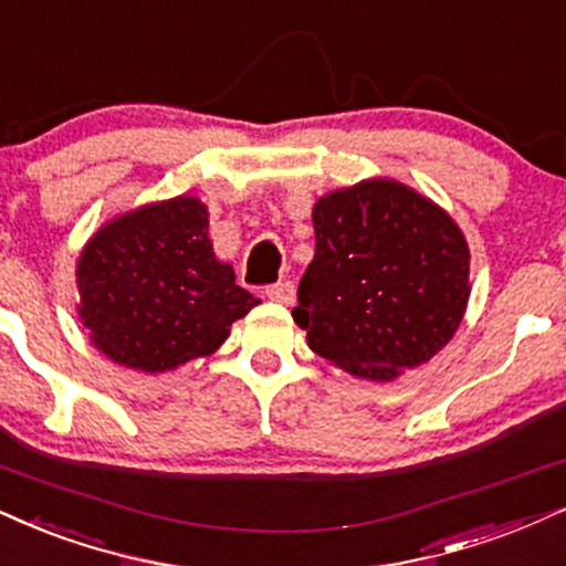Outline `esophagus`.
<instances>
[{"instance_id":"34e87169","label":"esophagus","mask_w":566,"mask_h":566,"mask_svg":"<svg viewBox=\"0 0 566 566\" xmlns=\"http://www.w3.org/2000/svg\"><path fill=\"white\" fill-rule=\"evenodd\" d=\"M268 298H272V302H281V304H294L296 302V285L291 281H281L275 285H270L268 291Z\"/></svg>"}]
</instances>
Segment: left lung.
Wrapping results in <instances>:
<instances>
[{"label": "left lung", "mask_w": 566, "mask_h": 566, "mask_svg": "<svg viewBox=\"0 0 566 566\" xmlns=\"http://www.w3.org/2000/svg\"><path fill=\"white\" fill-rule=\"evenodd\" d=\"M315 260L294 323L319 357L390 382L449 344L470 302V247L436 201L367 178L312 207Z\"/></svg>", "instance_id": "left-lung-1"}]
</instances>
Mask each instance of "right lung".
Returning <instances> with one entry per match:
<instances>
[{
  "label": "right lung",
  "instance_id": "1",
  "mask_svg": "<svg viewBox=\"0 0 566 566\" xmlns=\"http://www.w3.org/2000/svg\"><path fill=\"white\" fill-rule=\"evenodd\" d=\"M75 283L91 344L149 375L214 354L260 304L214 256L207 205L188 193L104 222L81 251Z\"/></svg>",
  "mask_w": 566,
  "mask_h": 566
}]
</instances>
